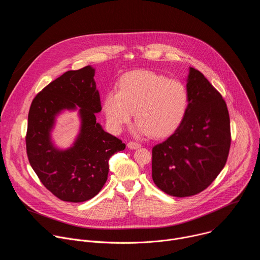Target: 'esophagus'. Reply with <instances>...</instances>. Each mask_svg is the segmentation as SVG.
Returning a JSON list of instances; mask_svg holds the SVG:
<instances>
[{"mask_svg": "<svg viewBox=\"0 0 260 260\" xmlns=\"http://www.w3.org/2000/svg\"><path fill=\"white\" fill-rule=\"evenodd\" d=\"M141 147V144L139 143H136V142H128L127 143V148H129V149H138V148Z\"/></svg>", "mask_w": 260, "mask_h": 260, "instance_id": "esophagus-1", "label": "esophagus"}]
</instances>
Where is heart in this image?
Here are the masks:
<instances>
[{"label": "heart", "instance_id": "heart-1", "mask_svg": "<svg viewBox=\"0 0 260 260\" xmlns=\"http://www.w3.org/2000/svg\"><path fill=\"white\" fill-rule=\"evenodd\" d=\"M117 87V91H108L103 99L107 123L114 133H121L135 112L136 135L164 138L179 127L186 114L188 91L179 80L136 70L122 75Z\"/></svg>", "mask_w": 260, "mask_h": 260}]
</instances>
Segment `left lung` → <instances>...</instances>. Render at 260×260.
I'll return each instance as SVG.
<instances>
[{"instance_id": "8db88e82", "label": "left lung", "mask_w": 260, "mask_h": 260, "mask_svg": "<svg viewBox=\"0 0 260 260\" xmlns=\"http://www.w3.org/2000/svg\"><path fill=\"white\" fill-rule=\"evenodd\" d=\"M188 108L179 127L152 149V179L172 197L206 189L224 168L231 147L229 110L203 74L189 68Z\"/></svg>"}]
</instances>
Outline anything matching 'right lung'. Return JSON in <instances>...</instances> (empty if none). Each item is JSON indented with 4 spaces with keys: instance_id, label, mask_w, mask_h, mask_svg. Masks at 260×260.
<instances>
[{
    "instance_id": "1",
    "label": "right lung",
    "mask_w": 260,
    "mask_h": 260,
    "mask_svg": "<svg viewBox=\"0 0 260 260\" xmlns=\"http://www.w3.org/2000/svg\"><path fill=\"white\" fill-rule=\"evenodd\" d=\"M94 73L91 66L66 72L37 94L29 108L28 161L44 186L64 202L82 203L95 197L107 181L110 157L125 148L96 120L102 105ZM76 109L80 132L62 150L52 139L56 118L64 110Z\"/></svg>"
}]
</instances>
